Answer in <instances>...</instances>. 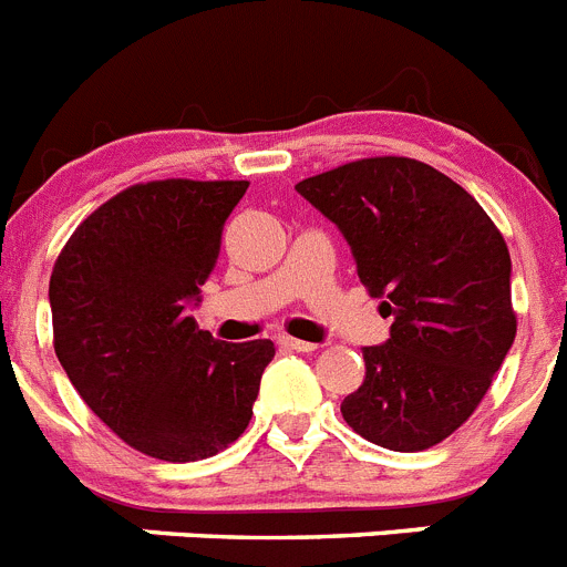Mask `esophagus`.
<instances>
[{
    "instance_id": "34e87169",
    "label": "esophagus",
    "mask_w": 567,
    "mask_h": 567,
    "mask_svg": "<svg viewBox=\"0 0 567 567\" xmlns=\"http://www.w3.org/2000/svg\"><path fill=\"white\" fill-rule=\"evenodd\" d=\"M278 346H284V349H292V352H315V349H318V343H309V340L289 338V334H280Z\"/></svg>"
}]
</instances>
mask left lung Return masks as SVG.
I'll return each instance as SVG.
<instances>
[{"label":"left lung","instance_id":"8db88e82","mask_svg":"<svg viewBox=\"0 0 567 567\" xmlns=\"http://www.w3.org/2000/svg\"><path fill=\"white\" fill-rule=\"evenodd\" d=\"M295 189L343 233L363 287L394 315L389 340L363 349L343 420L392 452L443 443L517 334L503 235L460 184L414 158H360Z\"/></svg>","mask_w":567,"mask_h":567}]
</instances>
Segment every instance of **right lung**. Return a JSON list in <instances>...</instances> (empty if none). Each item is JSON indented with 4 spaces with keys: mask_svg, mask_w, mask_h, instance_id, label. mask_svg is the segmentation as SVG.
Listing matches in <instances>:
<instances>
[{
    "mask_svg": "<svg viewBox=\"0 0 567 567\" xmlns=\"http://www.w3.org/2000/svg\"><path fill=\"white\" fill-rule=\"evenodd\" d=\"M249 182L127 187L70 235L50 275L53 349L84 403L127 445L204 460L244 434L272 340L198 329L204 280Z\"/></svg>",
    "mask_w": 567,
    "mask_h": 567,
    "instance_id": "add662e5",
    "label": "right lung"
}]
</instances>
